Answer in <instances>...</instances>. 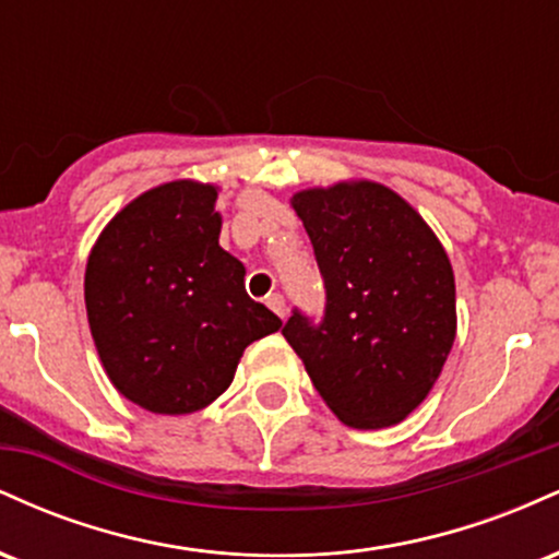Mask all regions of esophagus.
<instances>
[{"instance_id": "34e87169", "label": "esophagus", "mask_w": 559, "mask_h": 559, "mask_svg": "<svg viewBox=\"0 0 559 559\" xmlns=\"http://www.w3.org/2000/svg\"><path fill=\"white\" fill-rule=\"evenodd\" d=\"M265 305L271 307V310H273L278 318H286V299L281 297V294H267Z\"/></svg>"}]
</instances>
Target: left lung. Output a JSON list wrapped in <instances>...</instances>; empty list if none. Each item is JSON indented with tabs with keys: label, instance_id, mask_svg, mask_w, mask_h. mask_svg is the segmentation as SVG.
I'll use <instances>...</instances> for the list:
<instances>
[{
	"label": "left lung",
	"instance_id": "1",
	"mask_svg": "<svg viewBox=\"0 0 559 559\" xmlns=\"http://www.w3.org/2000/svg\"><path fill=\"white\" fill-rule=\"evenodd\" d=\"M292 207L316 249L325 310L320 323L294 310L286 342L338 420L394 426L433 389L457 333L444 247L376 181L305 189Z\"/></svg>",
	"mask_w": 559,
	"mask_h": 559
}]
</instances>
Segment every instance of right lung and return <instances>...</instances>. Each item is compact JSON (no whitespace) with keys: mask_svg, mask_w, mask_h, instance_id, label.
I'll list each match as a JSON object with an SVG mask.
<instances>
[{"mask_svg":"<svg viewBox=\"0 0 559 559\" xmlns=\"http://www.w3.org/2000/svg\"><path fill=\"white\" fill-rule=\"evenodd\" d=\"M213 183L170 181L128 202L86 262L88 329L112 386L157 415H189L230 386L243 349L281 329L217 243Z\"/></svg>","mask_w":559,"mask_h":559,"instance_id":"obj_1","label":"right lung"}]
</instances>
